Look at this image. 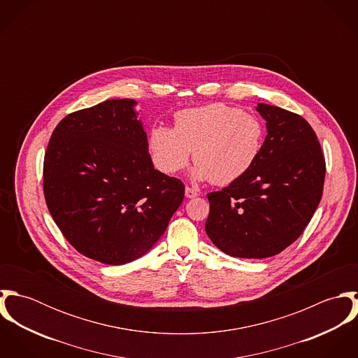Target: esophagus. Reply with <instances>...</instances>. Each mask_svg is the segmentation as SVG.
Wrapping results in <instances>:
<instances>
[{
    "label": "esophagus",
    "instance_id": "1",
    "mask_svg": "<svg viewBox=\"0 0 358 358\" xmlns=\"http://www.w3.org/2000/svg\"><path fill=\"white\" fill-rule=\"evenodd\" d=\"M197 196H200V192H199L197 189L186 186V197H187V199H194V197H197Z\"/></svg>",
    "mask_w": 358,
    "mask_h": 358
}]
</instances>
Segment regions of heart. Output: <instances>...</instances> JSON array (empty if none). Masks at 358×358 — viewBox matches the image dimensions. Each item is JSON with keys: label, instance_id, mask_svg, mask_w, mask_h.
<instances>
[{"label": "heart", "instance_id": "obj_1", "mask_svg": "<svg viewBox=\"0 0 358 358\" xmlns=\"http://www.w3.org/2000/svg\"><path fill=\"white\" fill-rule=\"evenodd\" d=\"M264 125L238 107L213 103L175 114V128L154 127L149 148L154 165L166 175L182 171L190 159L194 175L226 186L243 178L262 153Z\"/></svg>", "mask_w": 358, "mask_h": 358}]
</instances>
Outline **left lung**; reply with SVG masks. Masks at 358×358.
<instances>
[{"instance_id":"1","label":"left lung","mask_w":358,"mask_h":358,"mask_svg":"<svg viewBox=\"0 0 358 358\" xmlns=\"http://www.w3.org/2000/svg\"><path fill=\"white\" fill-rule=\"evenodd\" d=\"M267 136L255 165L238 180L208 193L205 231L224 254L277 255L305 231L322 197L325 158L303 117L257 103Z\"/></svg>"}]
</instances>
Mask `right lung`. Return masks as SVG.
I'll list each match as a JSON object with an SVG mask.
<instances>
[{"instance_id": "right-lung-1", "label": "right lung", "mask_w": 358, "mask_h": 358, "mask_svg": "<svg viewBox=\"0 0 358 358\" xmlns=\"http://www.w3.org/2000/svg\"><path fill=\"white\" fill-rule=\"evenodd\" d=\"M135 101L66 115L44 157L43 189L63 237L81 255L124 264L146 254L182 204L180 179L154 169Z\"/></svg>"}]
</instances>
